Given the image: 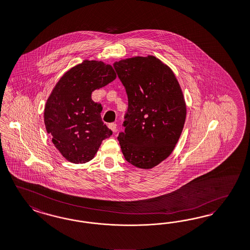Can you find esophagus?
<instances>
[{"instance_id":"esophagus-1","label":"esophagus","mask_w":250,"mask_h":250,"mask_svg":"<svg viewBox=\"0 0 250 250\" xmlns=\"http://www.w3.org/2000/svg\"><path fill=\"white\" fill-rule=\"evenodd\" d=\"M109 128L112 130V132L114 133V132H116V124H114V123H111V124H109Z\"/></svg>"}]
</instances>
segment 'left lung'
I'll use <instances>...</instances> for the list:
<instances>
[{
  "label": "left lung",
  "instance_id": "8db88e82",
  "mask_svg": "<svg viewBox=\"0 0 250 250\" xmlns=\"http://www.w3.org/2000/svg\"><path fill=\"white\" fill-rule=\"evenodd\" d=\"M113 66L128 98L124 132L118 136L129 164L149 170L171 155L187 116L181 86L172 69L155 56H136Z\"/></svg>",
  "mask_w": 250,
  "mask_h": 250
}]
</instances>
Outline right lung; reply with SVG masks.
I'll use <instances>...</instances> for the list:
<instances>
[{"label":"right lung","mask_w":250,"mask_h":250,"mask_svg":"<svg viewBox=\"0 0 250 250\" xmlns=\"http://www.w3.org/2000/svg\"><path fill=\"white\" fill-rule=\"evenodd\" d=\"M116 78L111 64L84 60L59 79L44 108V124L52 144L72 164H86L94 158L112 130L102 121V104L91 99L92 91Z\"/></svg>","instance_id":"obj_1"}]
</instances>
